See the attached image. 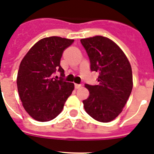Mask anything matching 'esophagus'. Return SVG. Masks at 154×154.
Segmentation results:
<instances>
[{"label":"esophagus","instance_id":"34e87169","mask_svg":"<svg viewBox=\"0 0 154 154\" xmlns=\"http://www.w3.org/2000/svg\"><path fill=\"white\" fill-rule=\"evenodd\" d=\"M81 86H82L81 84H75V89H79Z\"/></svg>","mask_w":154,"mask_h":154}]
</instances>
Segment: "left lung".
Masks as SVG:
<instances>
[{
    "mask_svg": "<svg viewBox=\"0 0 154 154\" xmlns=\"http://www.w3.org/2000/svg\"><path fill=\"white\" fill-rule=\"evenodd\" d=\"M90 61L92 72L99 73V85L85 84L89 91L82 101L85 112L94 119L108 123L117 117L133 89L130 62L117 45L108 38L95 36L80 40Z\"/></svg>",
    "mask_w": 154,
    "mask_h": 154,
    "instance_id": "8db88e82",
    "label": "left lung"
}]
</instances>
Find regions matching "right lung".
I'll list each match as a JSON object with an SVG mask.
<instances>
[{"mask_svg": "<svg viewBox=\"0 0 154 154\" xmlns=\"http://www.w3.org/2000/svg\"><path fill=\"white\" fill-rule=\"evenodd\" d=\"M73 42L61 37L45 38L31 48L20 64L17 78L19 96L24 109L35 120L55 119L74 89V84L64 80L60 65L64 50ZM56 71L60 72L59 80L53 76Z\"/></svg>", "mask_w": 154, "mask_h": 154, "instance_id": "add662e5", "label": "right lung"}]
</instances>
